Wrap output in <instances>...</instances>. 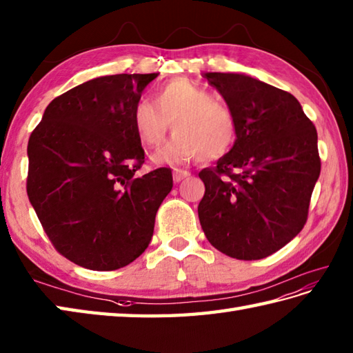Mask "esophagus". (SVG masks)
<instances>
[{
    "mask_svg": "<svg viewBox=\"0 0 353 353\" xmlns=\"http://www.w3.org/2000/svg\"><path fill=\"white\" fill-rule=\"evenodd\" d=\"M190 176V172L189 170H184V169H174V181L179 183L183 181L184 178Z\"/></svg>",
    "mask_w": 353,
    "mask_h": 353,
    "instance_id": "esophagus-1",
    "label": "esophagus"
}]
</instances>
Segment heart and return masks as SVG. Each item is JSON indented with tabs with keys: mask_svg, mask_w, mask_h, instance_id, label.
I'll list each match as a JSON object with an SVG mask.
<instances>
[{
	"mask_svg": "<svg viewBox=\"0 0 353 353\" xmlns=\"http://www.w3.org/2000/svg\"><path fill=\"white\" fill-rule=\"evenodd\" d=\"M131 119L137 139L146 148L161 145L172 123L174 139L152 155L158 164L218 160L232 149L237 132L233 111L189 79L163 85L155 92V103L140 99Z\"/></svg>",
	"mask_w": 353,
	"mask_h": 353,
	"instance_id": "b5f03b06",
	"label": "heart"
}]
</instances>
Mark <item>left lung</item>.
<instances>
[{
  "label": "left lung",
  "mask_w": 353,
  "mask_h": 353,
  "mask_svg": "<svg viewBox=\"0 0 353 353\" xmlns=\"http://www.w3.org/2000/svg\"><path fill=\"white\" fill-rule=\"evenodd\" d=\"M204 77L233 111L237 132L216 166L199 172L201 227L230 257H268L306 224L321 169L317 129L290 92L241 73Z\"/></svg>",
  "instance_id": "8db88e82"
}]
</instances>
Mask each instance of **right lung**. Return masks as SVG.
<instances>
[{
  "mask_svg": "<svg viewBox=\"0 0 353 353\" xmlns=\"http://www.w3.org/2000/svg\"><path fill=\"white\" fill-rule=\"evenodd\" d=\"M157 76L77 85L52 100L28 139V199L53 247L79 267H126L152 239L174 179L168 168L137 175L145 150L131 116Z\"/></svg>",
  "mask_w": 353,
  "mask_h": 353,
  "instance_id": "add662e5",
  "label": "right lung"
}]
</instances>
